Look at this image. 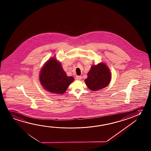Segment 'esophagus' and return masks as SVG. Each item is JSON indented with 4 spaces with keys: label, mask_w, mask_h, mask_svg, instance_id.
I'll return each instance as SVG.
<instances>
[{
    "label": "esophagus",
    "mask_w": 151,
    "mask_h": 151,
    "mask_svg": "<svg viewBox=\"0 0 151 151\" xmlns=\"http://www.w3.org/2000/svg\"><path fill=\"white\" fill-rule=\"evenodd\" d=\"M82 76H77L76 77V80H81V79H82Z\"/></svg>",
    "instance_id": "34e87169"
}]
</instances>
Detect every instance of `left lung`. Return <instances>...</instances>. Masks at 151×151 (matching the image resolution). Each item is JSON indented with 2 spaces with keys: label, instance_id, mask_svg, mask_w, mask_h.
I'll return each mask as SVG.
<instances>
[{
  "label": "left lung",
  "instance_id": "left-lung-1",
  "mask_svg": "<svg viewBox=\"0 0 151 151\" xmlns=\"http://www.w3.org/2000/svg\"><path fill=\"white\" fill-rule=\"evenodd\" d=\"M111 79V75L109 68L104 63H100L91 66L85 81L88 88L96 91L106 87Z\"/></svg>",
  "mask_w": 151,
  "mask_h": 151
}]
</instances>
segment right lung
I'll list each match as a JSON object with an SVG mask.
<instances>
[{
    "label": "right lung",
    "instance_id": "obj_1",
    "mask_svg": "<svg viewBox=\"0 0 151 151\" xmlns=\"http://www.w3.org/2000/svg\"><path fill=\"white\" fill-rule=\"evenodd\" d=\"M40 82L45 89L54 94L64 93L74 78L67 76L60 62L55 58L48 60L40 71Z\"/></svg>",
    "mask_w": 151,
    "mask_h": 151
}]
</instances>
